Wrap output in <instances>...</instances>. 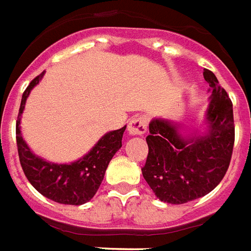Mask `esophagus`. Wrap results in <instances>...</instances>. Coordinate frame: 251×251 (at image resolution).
Instances as JSON below:
<instances>
[{
    "instance_id": "34e87169",
    "label": "esophagus",
    "mask_w": 251,
    "mask_h": 251,
    "mask_svg": "<svg viewBox=\"0 0 251 251\" xmlns=\"http://www.w3.org/2000/svg\"><path fill=\"white\" fill-rule=\"evenodd\" d=\"M129 133L131 135H143L147 131V117L146 116H135L129 122Z\"/></svg>"
}]
</instances>
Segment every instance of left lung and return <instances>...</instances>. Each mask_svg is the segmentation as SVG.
<instances>
[{"instance_id": "1", "label": "left lung", "mask_w": 251, "mask_h": 251, "mask_svg": "<svg viewBox=\"0 0 251 251\" xmlns=\"http://www.w3.org/2000/svg\"><path fill=\"white\" fill-rule=\"evenodd\" d=\"M204 79L212 89L206 135L183 138L176 126L164 120H152L149 125V154L142 175L160 201L184 204L205 196L223 180L230 164L233 104L212 71L204 70Z\"/></svg>"}]
</instances>
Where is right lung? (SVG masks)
<instances>
[{"instance_id": "add662e5", "label": "right lung", "mask_w": 251, "mask_h": 251, "mask_svg": "<svg viewBox=\"0 0 251 251\" xmlns=\"http://www.w3.org/2000/svg\"><path fill=\"white\" fill-rule=\"evenodd\" d=\"M43 72L31 80L22 95L15 134L19 162L25 175L34 188L52 201L70 205H81L89 201L97 192L105 171L113 155L122 146V135L126 126L105 134L87 155L71 164H53L38 158L28 149L21 135L19 121L28 93L42 79Z\"/></svg>"}]
</instances>
